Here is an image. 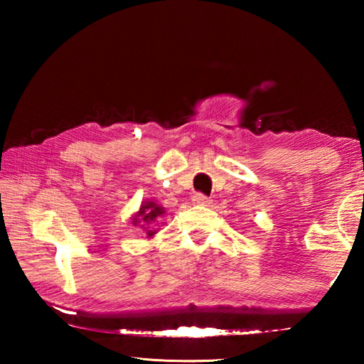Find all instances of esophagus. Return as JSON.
I'll list each match as a JSON object with an SVG mask.
<instances>
[{"mask_svg":"<svg viewBox=\"0 0 364 364\" xmlns=\"http://www.w3.org/2000/svg\"><path fill=\"white\" fill-rule=\"evenodd\" d=\"M193 202H194V204H197V205H210V199H208L207 196L200 194V193L194 194V197H193Z\"/></svg>","mask_w":364,"mask_h":364,"instance_id":"obj_1","label":"esophagus"}]
</instances>
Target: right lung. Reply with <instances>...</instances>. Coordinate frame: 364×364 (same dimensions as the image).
Segmentation results:
<instances>
[{
    "label": "right lung",
    "mask_w": 364,
    "mask_h": 364,
    "mask_svg": "<svg viewBox=\"0 0 364 364\" xmlns=\"http://www.w3.org/2000/svg\"><path fill=\"white\" fill-rule=\"evenodd\" d=\"M164 213H165L164 207H160L159 204H156V202H152V200H147L143 205H141L139 212L134 215L133 225L136 226L139 223H143L141 225V228H144L146 230L147 237H152L157 231L152 230V228H147L146 225H154V221H159V218L162 217Z\"/></svg>",
    "instance_id": "add662e5"
}]
</instances>
